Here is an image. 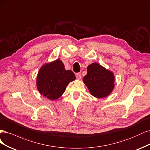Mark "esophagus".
<instances>
[{
  "label": "esophagus",
  "mask_w": 150,
  "mask_h": 150,
  "mask_svg": "<svg viewBox=\"0 0 150 150\" xmlns=\"http://www.w3.org/2000/svg\"><path fill=\"white\" fill-rule=\"evenodd\" d=\"M75 76H76V78L77 79H79V80L81 79V74H80V73H76V74H75Z\"/></svg>",
  "instance_id": "1"
}]
</instances>
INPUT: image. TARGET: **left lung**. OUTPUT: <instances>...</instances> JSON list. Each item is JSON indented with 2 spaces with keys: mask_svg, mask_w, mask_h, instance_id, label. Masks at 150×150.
<instances>
[{
  "mask_svg": "<svg viewBox=\"0 0 150 150\" xmlns=\"http://www.w3.org/2000/svg\"><path fill=\"white\" fill-rule=\"evenodd\" d=\"M90 93L96 98L108 96L114 88V75L97 63H93L87 68V74L83 79Z\"/></svg>",
  "mask_w": 150,
  "mask_h": 150,
  "instance_id": "obj_1",
  "label": "left lung"
}]
</instances>
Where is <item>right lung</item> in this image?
Instances as JSON below:
<instances>
[{
  "instance_id": "1",
  "label": "right lung",
  "mask_w": 150,
  "mask_h": 150,
  "mask_svg": "<svg viewBox=\"0 0 150 150\" xmlns=\"http://www.w3.org/2000/svg\"><path fill=\"white\" fill-rule=\"evenodd\" d=\"M75 80L71 70H66L59 59L41 67L37 79L39 92L50 100H56L64 93L67 86Z\"/></svg>"
}]
</instances>
